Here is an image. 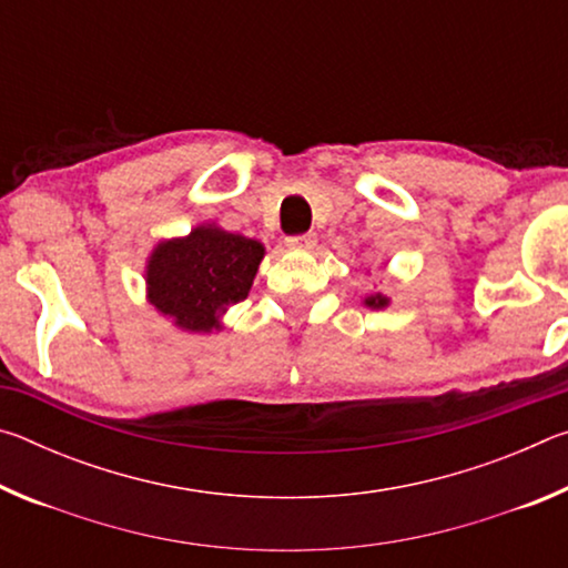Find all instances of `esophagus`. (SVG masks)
Wrapping results in <instances>:
<instances>
[{
	"mask_svg": "<svg viewBox=\"0 0 568 568\" xmlns=\"http://www.w3.org/2000/svg\"><path fill=\"white\" fill-rule=\"evenodd\" d=\"M315 245H318V235L315 233H305V235L287 240V247H293V250H313Z\"/></svg>",
	"mask_w": 568,
	"mask_h": 568,
	"instance_id": "1",
	"label": "esophagus"
}]
</instances>
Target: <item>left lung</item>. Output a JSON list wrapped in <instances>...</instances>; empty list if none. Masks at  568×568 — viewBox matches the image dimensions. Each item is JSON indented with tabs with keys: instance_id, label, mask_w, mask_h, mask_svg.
<instances>
[{
	"instance_id": "obj_1",
	"label": "left lung",
	"mask_w": 568,
	"mask_h": 568,
	"mask_svg": "<svg viewBox=\"0 0 568 568\" xmlns=\"http://www.w3.org/2000/svg\"><path fill=\"white\" fill-rule=\"evenodd\" d=\"M363 305L371 307V311H386L390 305V297L386 293H371L363 297Z\"/></svg>"
}]
</instances>
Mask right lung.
Returning <instances> with one entry per match:
<instances>
[{
	"label": "right lung",
	"mask_w": 568,
	"mask_h": 568,
	"mask_svg": "<svg viewBox=\"0 0 568 568\" xmlns=\"http://www.w3.org/2000/svg\"><path fill=\"white\" fill-rule=\"evenodd\" d=\"M265 257L261 240L200 223L180 237H162L145 261V297L178 331H223L230 305L245 301Z\"/></svg>",
	"instance_id": "obj_1"
}]
</instances>
